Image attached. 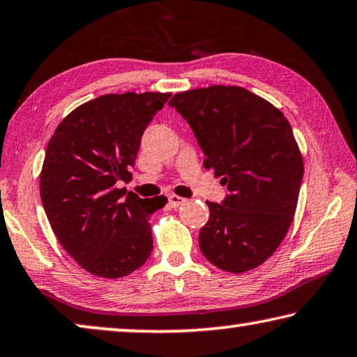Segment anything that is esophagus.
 <instances>
[{
	"label": "esophagus",
	"mask_w": 357,
	"mask_h": 357,
	"mask_svg": "<svg viewBox=\"0 0 357 357\" xmlns=\"http://www.w3.org/2000/svg\"><path fill=\"white\" fill-rule=\"evenodd\" d=\"M183 202H185V197H182V196H177V195H171V196H169V204H171L172 207L182 206Z\"/></svg>",
	"instance_id": "34e87169"
}]
</instances>
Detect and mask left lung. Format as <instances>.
Masks as SVG:
<instances>
[{
  "label": "left lung",
  "instance_id": "obj_1",
  "mask_svg": "<svg viewBox=\"0 0 357 357\" xmlns=\"http://www.w3.org/2000/svg\"><path fill=\"white\" fill-rule=\"evenodd\" d=\"M169 105L190 124L228 195L207 201L199 249L228 273L260 266L282 243L297 209L303 160L284 114L238 86L178 92Z\"/></svg>",
  "mask_w": 357,
  "mask_h": 357
}]
</instances>
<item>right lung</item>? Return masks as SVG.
<instances>
[{
    "label": "right lung",
    "instance_id": "1",
    "mask_svg": "<svg viewBox=\"0 0 357 357\" xmlns=\"http://www.w3.org/2000/svg\"><path fill=\"white\" fill-rule=\"evenodd\" d=\"M171 94H108L73 109L47 144L40 177L43 207L62 248L94 276L116 279L153 250L151 213L164 196L142 199L130 178L146 126Z\"/></svg>",
    "mask_w": 357,
    "mask_h": 357
}]
</instances>
